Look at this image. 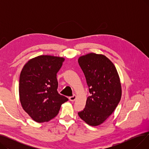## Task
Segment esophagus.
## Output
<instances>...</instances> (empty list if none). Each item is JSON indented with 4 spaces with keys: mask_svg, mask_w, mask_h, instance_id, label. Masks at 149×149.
Returning <instances> with one entry per match:
<instances>
[{
    "mask_svg": "<svg viewBox=\"0 0 149 149\" xmlns=\"http://www.w3.org/2000/svg\"><path fill=\"white\" fill-rule=\"evenodd\" d=\"M75 99H76V95H74L73 96H71V97H69V100L71 101H75Z\"/></svg>",
    "mask_w": 149,
    "mask_h": 149,
    "instance_id": "34e87169",
    "label": "esophagus"
}]
</instances>
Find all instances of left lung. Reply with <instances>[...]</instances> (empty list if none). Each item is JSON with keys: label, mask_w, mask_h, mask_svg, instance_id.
I'll return each instance as SVG.
<instances>
[{"label": "left lung", "mask_w": 149, "mask_h": 149, "mask_svg": "<svg viewBox=\"0 0 149 149\" xmlns=\"http://www.w3.org/2000/svg\"><path fill=\"white\" fill-rule=\"evenodd\" d=\"M91 95L80 118L92 126L102 124L115 111L121 98L120 77L113 63L102 54L89 53L79 57Z\"/></svg>", "instance_id": "left-lung-1"}]
</instances>
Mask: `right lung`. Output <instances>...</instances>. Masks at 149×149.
Listing matches in <instances>:
<instances>
[{"mask_svg": "<svg viewBox=\"0 0 149 149\" xmlns=\"http://www.w3.org/2000/svg\"><path fill=\"white\" fill-rule=\"evenodd\" d=\"M65 58L40 56L23 66L19 79L21 105L34 121L47 122L56 116L62 104L68 100L58 93L57 73Z\"/></svg>", "mask_w": 149, "mask_h": 149, "instance_id": "1", "label": "right lung"}]
</instances>
